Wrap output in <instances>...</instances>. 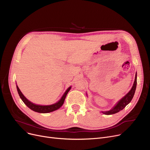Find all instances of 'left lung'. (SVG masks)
Returning <instances> with one entry per match:
<instances>
[{
  "mask_svg": "<svg viewBox=\"0 0 150 150\" xmlns=\"http://www.w3.org/2000/svg\"><path fill=\"white\" fill-rule=\"evenodd\" d=\"M136 86H137V73L136 74L134 82L132 87L131 89L129 91V92L127 94V95L125 96L121 100H120L119 101H118L117 103L112 109L109 110L108 111H102V113H103L105 115H111V114H115L117 112H119L120 111H121V110L124 109L126 107V106L128 105V104L130 103L131 100L132 99L136 91Z\"/></svg>",
  "mask_w": 150,
  "mask_h": 150,
  "instance_id": "left-lung-1",
  "label": "left lung"
}]
</instances>
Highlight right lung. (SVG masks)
<instances>
[{"label": "right lung", "mask_w": 150, "mask_h": 150, "mask_svg": "<svg viewBox=\"0 0 150 150\" xmlns=\"http://www.w3.org/2000/svg\"><path fill=\"white\" fill-rule=\"evenodd\" d=\"M16 88H17V90H18L20 98L22 99L23 103H24L30 109L33 110V111H34L35 112H39V113H48V112L54 111H55V110H57L62 106L63 103H64L67 93L71 89V86H70V87L66 90V91L64 93V95L62 96L61 98L58 102H57L56 103L51 105H47V106L38 105L31 103V101H30L28 99H27L26 97L23 95L18 86H16Z\"/></svg>", "instance_id": "1"}]
</instances>
